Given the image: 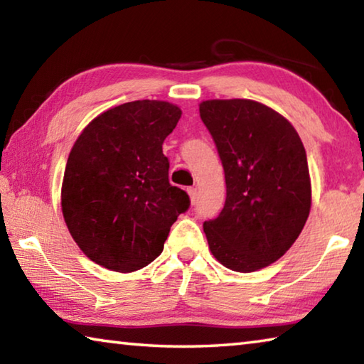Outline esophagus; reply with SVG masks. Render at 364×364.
<instances>
[{
  "label": "esophagus",
  "instance_id": "esophagus-1",
  "mask_svg": "<svg viewBox=\"0 0 364 364\" xmlns=\"http://www.w3.org/2000/svg\"><path fill=\"white\" fill-rule=\"evenodd\" d=\"M188 194H189L191 204H196V202H197V189L196 188H188Z\"/></svg>",
  "mask_w": 364,
  "mask_h": 364
}]
</instances>
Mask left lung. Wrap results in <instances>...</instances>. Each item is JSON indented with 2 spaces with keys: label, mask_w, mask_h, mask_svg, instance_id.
Listing matches in <instances>:
<instances>
[{
  "label": "left lung",
  "mask_w": 364,
  "mask_h": 364,
  "mask_svg": "<svg viewBox=\"0 0 364 364\" xmlns=\"http://www.w3.org/2000/svg\"><path fill=\"white\" fill-rule=\"evenodd\" d=\"M200 119L226 180L223 210L205 221L212 255L237 273L268 267L291 249L311 207L306 152L295 128L252 100H208Z\"/></svg>",
  "instance_id": "1"
}]
</instances>
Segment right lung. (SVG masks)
<instances>
[{"label":"right lung","mask_w":364,"mask_h":364,"mask_svg":"<svg viewBox=\"0 0 364 364\" xmlns=\"http://www.w3.org/2000/svg\"><path fill=\"white\" fill-rule=\"evenodd\" d=\"M181 119L167 101H133L91 120L67 159L60 207L80 250L132 273L162 254L189 196L168 181L162 144Z\"/></svg>","instance_id":"add662e5"}]
</instances>
